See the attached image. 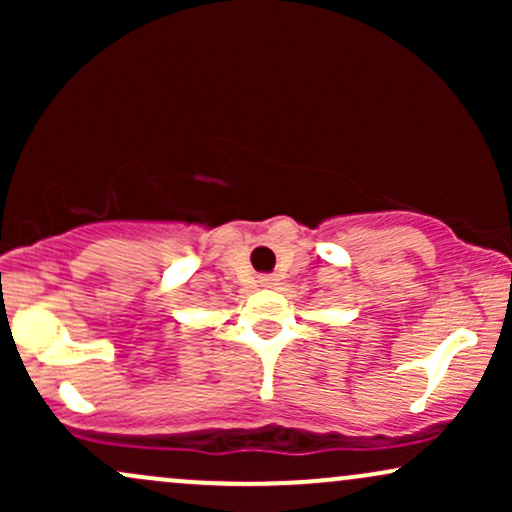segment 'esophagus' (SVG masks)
Here are the masks:
<instances>
[{
    "label": "esophagus",
    "mask_w": 512,
    "mask_h": 512,
    "mask_svg": "<svg viewBox=\"0 0 512 512\" xmlns=\"http://www.w3.org/2000/svg\"><path fill=\"white\" fill-rule=\"evenodd\" d=\"M276 276L274 274H264V276H260V286H264V289H274L276 286Z\"/></svg>",
    "instance_id": "1"
}]
</instances>
